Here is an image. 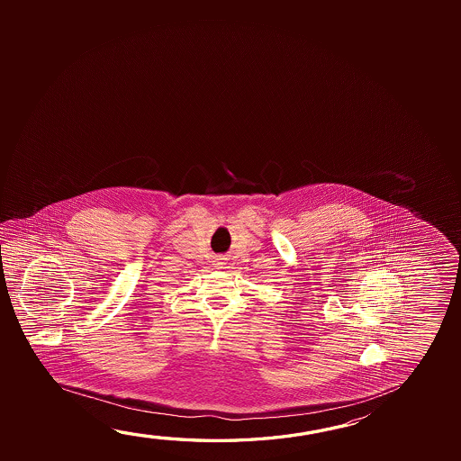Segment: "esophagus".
Masks as SVG:
<instances>
[{
	"mask_svg": "<svg viewBox=\"0 0 461 461\" xmlns=\"http://www.w3.org/2000/svg\"><path fill=\"white\" fill-rule=\"evenodd\" d=\"M213 262H215L213 265H215L217 268H223V265L227 264V258H225V257H217Z\"/></svg>",
	"mask_w": 461,
	"mask_h": 461,
	"instance_id": "1",
	"label": "esophagus"
}]
</instances>
